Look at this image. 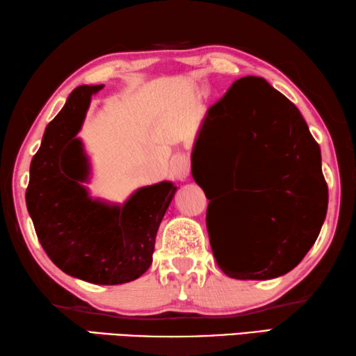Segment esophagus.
Returning <instances> with one entry per match:
<instances>
[{"label": "esophagus", "mask_w": 356, "mask_h": 356, "mask_svg": "<svg viewBox=\"0 0 356 356\" xmlns=\"http://www.w3.org/2000/svg\"><path fill=\"white\" fill-rule=\"evenodd\" d=\"M170 172H172V175H173L175 178L184 181V179L188 178L189 173H191L189 157L184 156V154L175 156L173 159H172V162H170Z\"/></svg>", "instance_id": "obj_1"}]
</instances>
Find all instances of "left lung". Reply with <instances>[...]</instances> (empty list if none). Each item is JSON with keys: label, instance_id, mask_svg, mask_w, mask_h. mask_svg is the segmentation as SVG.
Segmentation results:
<instances>
[{"label": "left lung", "instance_id": "left-lung-1", "mask_svg": "<svg viewBox=\"0 0 356 356\" xmlns=\"http://www.w3.org/2000/svg\"><path fill=\"white\" fill-rule=\"evenodd\" d=\"M216 147L220 202L209 199L207 229L218 265L233 279L279 277L305 259L328 208L318 143L300 110L265 79L243 77L208 108L192 151Z\"/></svg>", "mask_w": 356, "mask_h": 356}]
</instances>
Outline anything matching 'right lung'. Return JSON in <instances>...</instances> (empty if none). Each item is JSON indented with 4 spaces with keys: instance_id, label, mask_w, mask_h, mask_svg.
Masks as SVG:
<instances>
[{
    "instance_id": "add662e5",
    "label": "right lung",
    "mask_w": 356,
    "mask_h": 356,
    "mask_svg": "<svg viewBox=\"0 0 356 356\" xmlns=\"http://www.w3.org/2000/svg\"><path fill=\"white\" fill-rule=\"evenodd\" d=\"M104 85H81L45 127L30 165L26 208L50 260L66 275L99 285L131 282L153 261L157 229L177 186L137 189L123 205L92 200L90 162L79 131L91 96Z\"/></svg>"
}]
</instances>
